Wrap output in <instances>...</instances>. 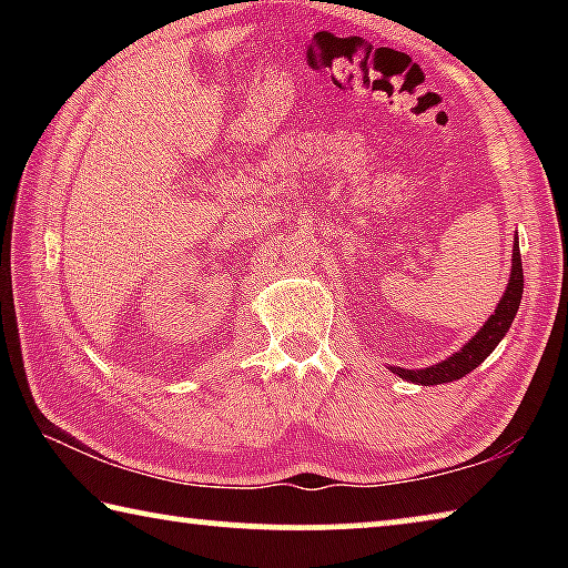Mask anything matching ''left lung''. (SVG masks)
I'll return each mask as SVG.
<instances>
[{"label":"left lung","instance_id":"obj_1","mask_svg":"<svg viewBox=\"0 0 568 568\" xmlns=\"http://www.w3.org/2000/svg\"><path fill=\"white\" fill-rule=\"evenodd\" d=\"M521 295H524V267H521V253H518V243H514L511 281H508L504 297L498 301L491 318L484 323V328H480L474 338L464 345V348L446 361L428 365V368H418V371L390 365V371L410 383H420V386H438V383H450V381L464 378L466 373L478 368V365L494 353L496 345L501 343V338L508 333V328H511V323L516 318L518 305H521Z\"/></svg>","mask_w":568,"mask_h":568}]
</instances>
